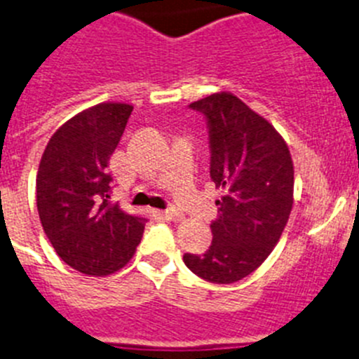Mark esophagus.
Instances as JSON below:
<instances>
[{
    "label": "esophagus",
    "instance_id": "34e87169",
    "mask_svg": "<svg viewBox=\"0 0 359 359\" xmlns=\"http://www.w3.org/2000/svg\"><path fill=\"white\" fill-rule=\"evenodd\" d=\"M163 216L166 217V219L168 221H175V223H179V221H182L184 219V214L180 212V210H177V209H166L163 212Z\"/></svg>",
    "mask_w": 359,
    "mask_h": 359
}]
</instances>
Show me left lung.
Returning <instances> with one entry per match:
<instances>
[{
	"label": "left lung",
	"instance_id": "left-lung-1",
	"mask_svg": "<svg viewBox=\"0 0 359 359\" xmlns=\"http://www.w3.org/2000/svg\"><path fill=\"white\" fill-rule=\"evenodd\" d=\"M209 133L210 179L225 189L212 221V244L184 264L210 283H233L251 274L280 241L292 210L294 166L273 126L226 92L189 104Z\"/></svg>",
	"mask_w": 359,
	"mask_h": 359
}]
</instances>
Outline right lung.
<instances>
[{
    "label": "right lung",
    "instance_id": "obj_1",
    "mask_svg": "<svg viewBox=\"0 0 359 359\" xmlns=\"http://www.w3.org/2000/svg\"><path fill=\"white\" fill-rule=\"evenodd\" d=\"M133 106L102 102L63 123L51 136L36 173V209L60 259L92 276L115 273L133 259L145 217L111 202L109 157Z\"/></svg>",
    "mask_w": 359,
    "mask_h": 359
}]
</instances>
